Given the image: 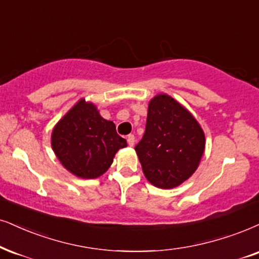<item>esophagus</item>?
Here are the masks:
<instances>
[{"instance_id":"obj_1","label":"esophagus","mask_w":259,"mask_h":259,"mask_svg":"<svg viewBox=\"0 0 259 259\" xmlns=\"http://www.w3.org/2000/svg\"><path fill=\"white\" fill-rule=\"evenodd\" d=\"M126 141H127V145H129L130 147H133L134 145H135V136H134L133 134H130V135H127Z\"/></svg>"}]
</instances>
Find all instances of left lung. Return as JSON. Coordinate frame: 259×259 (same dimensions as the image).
<instances>
[{
	"instance_id": "left-lung-1",
	"label": "left lung",
	"mask_w": 259,
	"mask_h": 259,
	"mask_svg": "<svg viewBox=\"0 0 259 259\" xmlns=\"http://www.w3.org/2000/svg\"><path fill=\"white\" fill-rule=\"evenodd\" d=\"M204 146L202 127L181 104L166 94L150 100L146 132L135 150L153 185L172 189L189 179L197 168Z\"/></svg>"
}]
</instances>
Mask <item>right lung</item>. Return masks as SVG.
I'll return each mask as SVG.
<instances>
[{
  "mask_svg": "<svg viewBox=\"0 0 259 259\" xmlns=\"http://www.w3.org/2000/svg\"><path fill=\"white\" fill-rule=\"evenodd\" d=\"M51 146L68 171L93 179L107 171L126 141L117 134L113 122L104 119L93 104L82 99L55 126Z\"/></svg>",
  "mask_w": 259,
  "mask_h": 259,
  "instance_id": "1",
  "label": "right lung"
}]
</instances>
